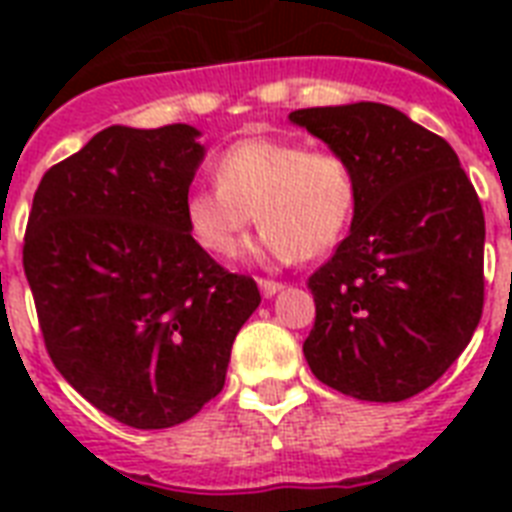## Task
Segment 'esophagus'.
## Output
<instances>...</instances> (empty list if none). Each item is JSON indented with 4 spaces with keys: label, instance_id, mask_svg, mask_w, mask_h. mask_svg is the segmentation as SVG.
Masks as SVG:
<instances>
[{
    "label": "esophagus",
    "instance_id": "1",
    "mask_svg": "<svg viewBox=\"0 0 512 512\" xmlns=\"http://www.w3.org/2000/svg\"><path fill=\"white\" fill-rule=\"evenodd\" d=\"M257 284H260V292H263L265 297H273L276 292H281V289H284V284H281V281H273V279H260Z\"/></svg>",
    "mask_w": 512,
    "mask_h": 512
}]
</instances>
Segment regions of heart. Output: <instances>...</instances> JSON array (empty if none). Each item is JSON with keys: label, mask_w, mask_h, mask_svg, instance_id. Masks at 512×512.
I'll list each match as a JSON object with an SVG mask.
<instances>
[{"label": "heart", "mask_w": 512, "mask_h": 512, "mask_svg": "<svg viewBox=\"0 0 512 512\" xmlns=\"http://www.w3.org/2000/svg\"><path fill=\"white\" fill-rule=\"evenodd\" d=\"M215 180L183 201L191 239L215 257L236 255L255 212L263 225L257 252L279 263L327 255L356 215L353 164L295 140H236L215 159Z\"/></svg>", "instance_id": "obj_1"}]
</instances>
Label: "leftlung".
Returning <instances> with one entry per match:
<instances>
[{
    "label": "left lung",
    "mask_w": 512,
    "mask_h": 512,
    "mask_svg": "<svg viewBox=\"0 0 512 512\" xmlns=\"http://www.w3.org/2000/svg\"><path fill=\"white\" fill-rule=\"evenodd\" d=\"M289 119L358 177L350 233L308 279L303 353L324 385L406 401L468 348L484 313V209L454 148L382 103L300 108Z\"/></svg>",
    "instance_id": "left-lung-1"
}]
</instances>
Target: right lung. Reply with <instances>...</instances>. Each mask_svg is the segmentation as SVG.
Segmentation results:
<instances>
[{
  "instance_id": "right-lung-1",
  "label": "right lung",
  "mask_w": 512,
  "mask_h": 512,
  "mask_svg": "<svg viewBox=\"0 0 512 512\" xmlns=\"http://www.w3.org/2000/svg\"><path fill=\"white\" fill-rule=\"evenodd\" d=\"M188 124L108 127L44 172L23 271L52 364L95 409L140 430L191 420L223 390L260 305L252 276L191 239L183 201L204 148Z\"/></svg>"
}]
</instances>
